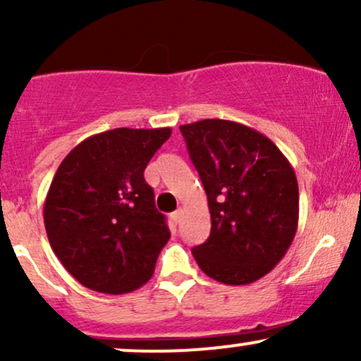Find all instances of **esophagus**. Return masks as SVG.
Returning a JSON list of instances; mask_svg holds the SVG:
<instances>
[{
  "label": "esophagus",
  "instance_id": "34e87169",
  "mask_svg": "<svg viewBox=\"0 0 361 361\" xmlns=\"http://www.w3.org/2000/svg\"><path fill=\"white\" fill-rule=\"evenodd\" d=\"M181 217H183V210H181V209H178L176 212H173V214H171V221L175 222V224H180Z\"/></svg>",
  "mask_w": 361,
  "mask_h": 361
}]
</instances>
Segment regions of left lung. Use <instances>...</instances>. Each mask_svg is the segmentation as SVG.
I'll return each mask as SVG.
<instances>
[{
    "label": "left lung",
    "instance_id": "8db88e82",
    "mask_svg": "<svg viewBox=\"0 0 361 361\" xmlns=\"http://www.w3.org/2000/svg\"><path fill=\"white\" fill-rule=\"evenodd\" d=\"M210 210L209 239L192 252L226 285H247L280 263L297 233L299 185L267 135L221 118L180 126Z\"/></svg>",
    "mask_w": 361,
    "mask_h": 361
}]
</instances>
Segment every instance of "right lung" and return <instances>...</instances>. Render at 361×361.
<instances>
[{
	"mask_svg": "<svg viewBox=\"0 0 361 361\" xmlns=\"http://www.w3.org/2000/svg\"><path fill=\"white\" fill-rule=\"evenodd\" d=\"M171 128H114L62 159L44 204V224L62 267L102 293H128L152 276L169 239L144 169Z\"/></svg>",
	"mask_w": 361,
	"mask_h": 361,
	"instance_id": "obj_1",
	"label": "right lung"
}]
</instances>
